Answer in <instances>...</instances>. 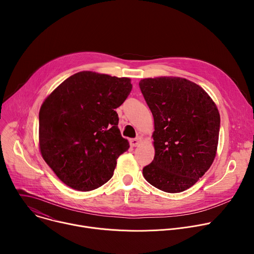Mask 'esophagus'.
I'll use <instances>...</instances> for the list:
<instances>
[{
    "mask_svg": "<svg viewBox=\"0 0 254 254\" xmlns=\"http://www.w3.org/2000/svg\"><path fill=\"white\" fill-rule=\"evenodd\" d=\"M141 140H142V138L140 136H136L135 138L130 139V146L131 147H136V146H138V143L141 142Z\"/></svg>",
    "mask_w": 254,
    "mask_h": 254,
    "instance_id": "esophagus-1",
    "label": "esophagus"
}]
</instances>
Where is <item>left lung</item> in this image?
Masks as SVG:
<instances>
[{
	"instance_id": "8db88e82",
	"label": "left lung",
	"mask_w": 254,
	"mask_h": 254,
	"mask_svg": "<svg viewBox=\"0 0 254 254\" xmlns=\"http://www.w3.org/2000/svg\"><path fill=\"white\" fill-rule=\"evenodd\" d=\"M138 85L155 123V158L142 169V175L159 190L183 192L215 159L219 112L202 87L185 78H144Z\"/></svg>"
}]
</instances>
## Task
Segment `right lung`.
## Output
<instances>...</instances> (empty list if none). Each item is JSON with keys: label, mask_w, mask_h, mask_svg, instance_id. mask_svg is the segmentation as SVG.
<instances>
[{"label": "right lung", "mask_w": 254, "mask_h": 254, "mask_svg": "<svg viewBox=\"0 0 254 254\" xmlns=\"http://www.w3.org/2000/svg\"><path fill=\"white\" fill-rule=\"evenodd\" d=\"M127 77L81 71L65 79L39 113L41 155L68 187L91 191L110 180L128 150L115 111L131 91Z\"/></svg>", "instance_id": "obj_1"}]
</instances>
